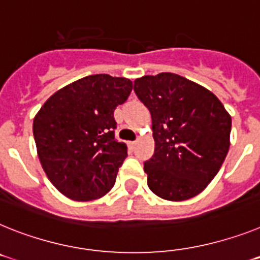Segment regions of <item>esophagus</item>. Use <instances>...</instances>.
<instances>
[{
    "label": "esophagus",
    "instance_id": "obj_1",
    "mask_svg": "<svg viewBox=\"0 0 260 260\" xmlns=\"http://www.w3.org/2000/svg\"><path fill=\"white\" fill-rule=\"evenodd\" d=\"M135 146H137V141H134V142H128V147L132 148V150H134Z\"/></svg>",
    "mask_w": 260,
    "mask_h": 260
}]
</instances>
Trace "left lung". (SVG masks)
I'll list each match as a JSON object with an SVG mask.
<instances>
[{
    "label": "left lung",
    "instance_id": "1",
    "mask_svg": "<svg viewBox=\"0 0 260 260\" xmlns=\"http://www.w3.org/2000/svg\"><path fill=\"white\" fill-rule=\"evenodd\" d=\"M134 92L152 119L155 151L145 161L148 188L170 201L197 196L229 151V113L210 90L176 73L137 79Z\"/></svg>",
    "mask_w": 260,
    "mask_h": 260
}]
</instances>
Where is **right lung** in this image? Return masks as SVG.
<instances>
[{"label": "right lung", "mask_w": 260, "mask_h": 260, "mask_svg": "<svg viewBox=\"0 0 260 260\" xmlns=\"http://www.w3.org/2000/svg\"><path fill=\"white\" fill-rule=\"evenodd\" d=\"M132 89L125 77L90 75L54 93L35 115L42 167L67 197L90 201L113 188L127 156V146L115 139L114 110Z\"/></svg>", "instance_id": "obj_1"}]
</instances>
